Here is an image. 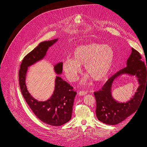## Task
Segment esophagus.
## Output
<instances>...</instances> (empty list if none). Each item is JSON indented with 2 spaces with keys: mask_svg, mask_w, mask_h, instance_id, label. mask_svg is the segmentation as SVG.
<instances>
[{
  "mask_svg": "<svg viewBox=\"0 0 147 147\" xmlns=\"http://www.w3.org/2000/svg\"><path fill=\"white\" fill-rule=\"evenodd\" d=\"M87 94V91H80L79 92V95L80 96H84V95H86Z\"/></svg>",
  "mask_w": 147,
  "mask_h": 147,
  "instance_id": "34e87169",
  "label": "esophagus"
}]
</instances>
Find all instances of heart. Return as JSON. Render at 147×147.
I'll return each instance as SVG.
<instances>
[{"mask_svg": "<svg viewBox=\"0 0 147 147\" xmlns=\"http://www.w3.org/2000/svg\"><path fill=\"white\" fill-rule=\"evenodd\" d=\"M114 51L108 45L92 43L82 45L75 49L73 58L67 57L63 62L62 68L66 77L72 82L76 81L84 65L88 74L83 80L90 77L95 82L103 80L109 74L114 61Z\"/></svg>", "mask_w": 147, "mask_h": 147, "instance_id": "b5f03b06", "label": "heart"}]
</instances>
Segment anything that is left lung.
I'll use <instances>...</instances> for the list:
<instances>
[{"instance_id": "8db88e82", "label": "left lung", "mask_w": 147, "mask_h": 147, "mask_svg": "<svg viewBox=\"0 0 147 147\" xmlns=\"http://www.w3.org/2000/svg\"><path fill=\"white\" fill-rule=\"evenodd\" d=\"M141 59L140 53L132 48L131 53L127 61L126 67L109 78L101 90L94 92L97 104L96 116L100 121L109 125L118 124L137 110L147 90V64L146 66ZM123 74L135 75L139 84L135 94L125 103L115 100L111 92L113 82Z\"/></svg>"}]
</instances>
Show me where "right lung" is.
<instances>
[{"mask_svg": "<svg viewBox=\"0 0 147 147\" xmlns=\"http://www.w3.org/2000/svg\"><path fill=\"white\" fill-rule=\"evenodd\" d=\"M58 38L40 43L26 55L20 65L19 73V85L22 95L31 110L42 121L53 125L59 126L69 122L71 118L74 100L77 92L73 87L59 76L55 79V87L51 97L45 101H39L29 93L26 85V77L28 67L42 60L50 47L54 45ZM62 62L56 64L54 69L57 74L63 71Z\"/></svg>", "mask_w": 147, "mask_h": 147, "instance_id": "add662e5", "label": "right lung"}]
</instances>
